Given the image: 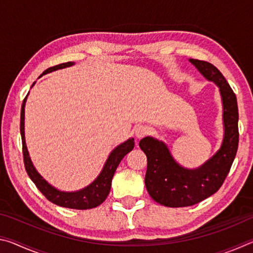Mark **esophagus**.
Listing matches in <instances>:
<instances>
[{
	"instance_id": "esophagus-1",
	"label": "esophagus",
	"mask_w": 253,
	"mask_h": 253,
	"mask_svg": "<svg viewBox=\"0 0 253 253\" xmlns=\"http://www.w3.org/2000/svg\"><path fill=\"white\" fill-rule=\"evenodd\" d=\"M148 132H149V128L147 126L140 125L135 129V135L137 138H143V137L148 135Z\"/></svg>"
}]
</instances>
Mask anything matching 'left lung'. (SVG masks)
Wrapping results in <instances>:
<instances>
[{
    "mask_svg": "<svg viewBox=\"0 0 253 253\" xmlns=\"http://www.w3.org/2000/svg\"><path fill=\"white\" fill-rule=\"evenodd\" d=\"M205 78L220 88L223 101L225 134L221 149L198 169L176 164L165 144L145 137L139 147L147 156L145 185L157 203L169 208L191 207L219 191L230 172L239 146V111L237 96L216 67L204 60L190 59Z\"/></svg>",
    "mask_w": 253,
    "mask_h": 253,
    "instance_id": "obj_1",
    "label": "left lung"
}]
</instances>
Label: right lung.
<instances>
[{"label":"right lung","instance_id":"add662e5","mask_svg":"<svg viewBox=\"0 0 253 253\" xmlns=\"http://www.w3.org/2000/svg\"><path fill=\"white\" fill-rule=\"evenodd\" d=\"M74 65V62H66V63H60V65L53 66L46 69L43 74L45 75L48 72L62 69V68L69 67ZM32 84V85H33ZM27 98V97H25ZM25 98L22 104V108H21V122H20V130L21 136H22V152H23V162L27 173L32 179L33 183L36 184V186L39 188L40 192L43 194L50 202H52L60 207L63 208H69V209H76V210H87L97 208L98 205H100L104 201L107 199L110 187H111V179L115 172H116L117 166L119 163L126 155L127 153H129L135 146L134 139H128L122 145H119L118 147L114 149L113 152L107 160L105 168L102 169L99 176L93 182L91 185L84 188V190L78 192H72V193H66V192H60L55 190L51 185H49L43 178L40 176V174L37 172L36 169L33 168L31 160H30L29 154L27 151V146H25L24 142V104H25Z\"/></svg>","mask_w":253,"mask_h":253}]
</instances>
